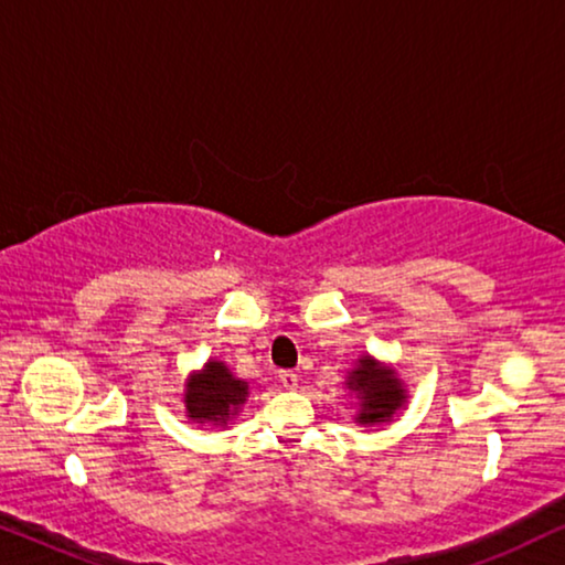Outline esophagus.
Returning <instances> with one entry per match:
<instances>
[{"label":"esophagus","instance_id":"obj_1","mask_svg":"<svg viewBox=\"0 0 565 565\" xmlns=\"http://www.w3.org/2000/svg\"><path fill=\"white\" fill-rule=\"evenodd\" d=\"M280 383L285 385V388H296V385H298V375L292 373V370H282V373H280Z\"/></svg>","mask_w":565,"mask_h":565}]
</instances>
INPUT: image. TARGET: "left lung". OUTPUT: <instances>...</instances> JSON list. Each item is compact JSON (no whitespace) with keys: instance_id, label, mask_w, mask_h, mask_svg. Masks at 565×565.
Masks as SVG:
<instances>
[{"instance_id":"obj_1","label":"left lung","mask_w":565,"mask_h":565,"mask_svg":"<svg viewBox=\"0 0 565 565\" xmlns=\"http://www.w3.org/2000/svg\"><path fill=\"white\" fill-rule=\"evenodd\" d=\"M352 391L360 393L362 412L360 422L375 424V422H388L396 408L404 404V391L401 383L393 377L388 370H381L370 358L360 360V367L350 375Z\"/></svg>"}]
</instances>
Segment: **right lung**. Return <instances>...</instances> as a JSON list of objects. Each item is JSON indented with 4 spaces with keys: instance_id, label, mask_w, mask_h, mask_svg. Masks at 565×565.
<instances>
[{
    "instance_id": "add662e5",
    "label": "right lung",
    "mask_w": 565,
    "mask_h": 565,
    "mask_svg": "<svg viewBox=\"0 0 565 565\" xmlns=\"http://www.w3.org/2000/svg\"><path fill=\"white\" fill-rule=\"evenodd\" d=\"M246 401V383L236 381L223 362H207L200 375L188 383L184 404L190 419L226 424Z\"/></svg>"
}]
</instances>
